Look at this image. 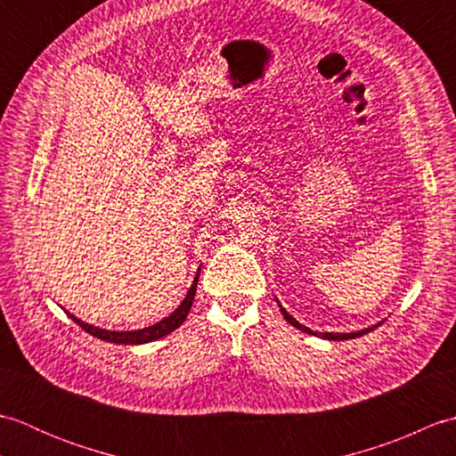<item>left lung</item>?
<instances>
[{
	"instance_id": "obj_1",
	"label": "left lung",
	"mask_w": 456,
	"mask_h": 456,
	"mask_svg": "<svg viewBox=\"0 0 456 456\" xmlns=\"http://www.w3.org/2000/svg\"><path fill=\"white\" fill-rule=\"evenodd\" d=\"M276 302H278V299H276ZM280 305V304H278ZM280 312H282V315H284V319H286V322L288 323H292L294 327H297V329H302V331L304 333H309V335H317V337H323V338H329V341H345V338H354V337H362V335H366V333H370V331H374V329L378 327V325H380V323H378V325H372V327H368V329H362V331H356V333H322V335H319V333H314L312 331V329H307L305 325H302V323H297L296 322V319L292 317V315H289L288 312H286V309L282 307V305H280Z\"/></svg>"
}]
</instances>
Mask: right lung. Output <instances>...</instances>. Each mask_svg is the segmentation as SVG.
<instances>
[{
  "mask_svg": "<svg viewBox=\"0 0 456 456\" xmlns=\"http://www.w3.org/2000/svg\"><path fill=\"white\" fill-rule=\"evenodd\" d=\"M198 278H200V270L196 278H193V284L190 288V292L186 294V297H183V302L174 309V312L164 317L162 322L154 323L151 327H144V329H139V331H108V329H100V327H94L90 323H84L82 319L74 317L72 314L70 319H74L76 325H80L86 333H90L94 337L102 338V341H108V343H118V345H142V343H151V341H157V338L164 337L172 333L174 329H178L183 322H186V317L190 314L191 309V302H193V296H196V288H198Z\"/></svg>",
  "mask_w": 456,
  "mask_h": 456,
  "instance_id": "1",
  "label": "right lung"
}]
</instances>
